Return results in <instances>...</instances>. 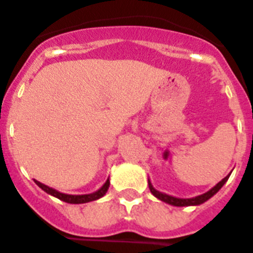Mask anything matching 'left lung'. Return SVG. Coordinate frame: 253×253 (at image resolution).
Listing matches in <instances>:
<instances>
[{
  "label": "left lung",
  "instance_id": "obj_1",
  "mask_svg": "<svg viewBox=\"0 0 253 253\" xmlns=\"http://www.w3.org/2000/svg\"><path fill=\"white\" fill-rule=\"evenodd\" d=\"M229 176H231V173L225 176V177L223 178L222 181H219V182L215 185V186L211 187V189H210L209 191H207V193L202 194V195L195 196V198H189V199L176 198V196H171V195H167V194H165V193H161V191H158V190L154 189L153 185H152V182H151V181H149V178H148V186H149V190H151V193L153 194V195L156 196V198L160 199L161 202L167 203V204L173 205V207H196V205L203 204V203H205V202H207V200H209V199L211 198V196L215 195V194L218 193L219 190L222 189L223 185H224L225 182H227L228 178H229Z\"/></svg>",
  "mask_w": 253,
  "mask_h": 253
}]
</instances>
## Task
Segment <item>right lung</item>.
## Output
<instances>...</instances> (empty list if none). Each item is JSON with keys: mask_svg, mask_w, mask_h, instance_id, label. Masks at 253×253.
I'll use <instances>...</instances> for the list:
<instances>
[{"mask_svg": "<svg viewBox=\"0 0 253 253\" xmlns=\"http://www.w3.org/2000/svg\"><path fill=\"white\" fill-rule=\"evenodd\" d=\"M34 182L40 187V189L44 190L46 194L59 199V200H62V202L68 203V204H84V203H90V202H93V200H97V199L102 198V196L107 193L109 186H110V180L107 178L106 182H105V184L102 185L97 191H95V193L84 194V195H69V194L60 193V191L53 189V187L46 186V185L42 184V182H39V181L37 180H34Z\"/></svg>", "mask_w": 253, "mask_h": 253, "instance_id": "1", "label": "right lung"}]
</instances>
